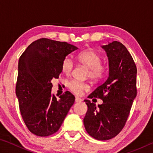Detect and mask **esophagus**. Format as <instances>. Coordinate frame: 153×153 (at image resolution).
<instances>
[{
    "mask_svg": "<svg viewBox=\"0 0 153 153\" xmlns=\"http://www.w3.org/2000/svg\"><path fill=\"white\" fill-rule=\"evenodd\" d=\"M82 99L80 98H79V97H76V98H75V101H76V102H82Z\"/></svg>",
    "mask_w": 153,
    "mask_h": 153,
    "instance_id": "34e87169",
    "label": "esophagus"
}]
</instances>
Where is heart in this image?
Wrapping results in <instances>:
<instances>
[{
	"label": "heart",
	"mask_w": 153,
	"mask_h": 153,
	"mask_svg": "<svg viewBox=\"0 0 153 153\" xmlns=\"http://www.w3.org/2000/svg\"><path fill=\"white\" fill-rule=\"evenodd\" d=\"M77 60L80 63L88 67V76L95 81L101 79L105 74V66L101 63L102 57L100 55L94 50H86L77 55ZM74 67V61L69 56H66L61 63L62 71L65 74H69ZM71 91L76 94H81L84 91L89 90L86 83L77 80H71L67 84Z\"/></svg>",
	"instance_id": "1"
}]
</instances>
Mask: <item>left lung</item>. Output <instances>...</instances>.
Wrapping results in <instances>:
<instances>
[{
    "label": "left lung",
    "mask_w": 153,
    "mask_h": 153,
    "mask_svg": "<svg viewBox=\"0 0 153 153\" xmlns=\"http://www.w3.org/2000/svg\"><path fill=\"white\" fill-rule=\"evenodd\" d=\"M101 47L108 56V77L88 98H100L103 103L97 108L94 103L84 100L88 111L84 124L90 136L107 140L117 136L125 126L137 94V69L123 44L113 41Z\"/></svg>",
    "instance_id": "left-lung-1"
}]
</instances>
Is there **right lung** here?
<instances>
[{
	"label": "right lung",
	"instance_id": "add662e5",
	"mask_svg": "<svg viewBox=\"0 0 153 153\" xmlns=\"http://www.w3.org/2000/svg\"><path fill=\"white\" fill-rule=\"evenodd\" d=\"M76 46L41 38L28 46L18 63L16 96L28 129L38 136L56 132L75 102L67 91L57 99L51 93V81L59 78L63 59Z\"/></svg>",
	"mask_w": 153,
	"mask_h": 153
}]
</instances>
